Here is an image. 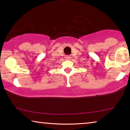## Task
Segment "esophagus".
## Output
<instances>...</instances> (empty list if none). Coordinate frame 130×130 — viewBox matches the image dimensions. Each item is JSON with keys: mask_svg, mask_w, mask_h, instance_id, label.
I'll list each match as a JSON object with an SVG mask.
<instances>
[{"mask_svg": "<svg viewBox=\"0 0 130 130\" xmlns=\"http://www.w3.org/2000/svg\"><path fill=\"white\" fill-rule=\"evenodd\" d=\"M65 59H70L71 58V57H70V56H68V55H67V56H65Z\"/></svg>", "mask_w": 130, "mask_h": 130, "instance_id": "34e87169", "label": "esophagus"}]
</instances>
